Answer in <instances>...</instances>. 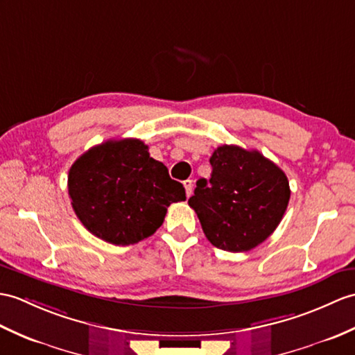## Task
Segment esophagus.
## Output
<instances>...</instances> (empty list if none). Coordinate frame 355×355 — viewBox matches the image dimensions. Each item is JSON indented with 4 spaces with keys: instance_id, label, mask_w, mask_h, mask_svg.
<instances>
[{
    "instance_id": "34e87169",
    "label": "esophagus",
    "mask_w": 355,
    "mask_h": 355,
    "mask_svg": "<svg viewBox=\"0 0 355 355\" xmlns=\"http://www.w3.org/2000/svg\"><path fill=\"white\" fill-rule=\"evenodd\" d=\"M183 186H184V189H186V195H187V198L192 195V186H193V183H192V180H186V181H183Z\"/></svg>"
}]
</instances>
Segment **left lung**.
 <instances>
[{
  "label": "left lung",
  "mask_w": 355,
  "mask_h": 355,
  "mask_svg": "<svg viewBox=\"0 0 355 355\" xmlns=\"http://www.w3.org/2000/svg\"><path fill=\"white\" fill-rule=\"evenodd\" d=\"M211 177L196 181L189 205L211 245L230 252L250 251L282 222L291 200L284 172L259 151L222 145L210 157Z\"/></svg>",
  "instance_id": "8db88e82"
}]
</instances>
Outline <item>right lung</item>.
Segmentation results:
<instances>
[{
  "label": "right lung",
  "mask_w": 355,
  "mask_h": 355,
  "mask_svg": "<svg viewBox=\"0 0 355 355\" xmlns=\"http://www.w3.org/2000/svg\"><path fill=\"white\" fill-rule=\"evenodd\" d=\"M72 209L90 233L113 245H133L155 233L184 187L150 157L139 139L107 140L73 162L68 175Z\"/></svg>",
  "instance_id": "add662e5"
}]
</instances>
